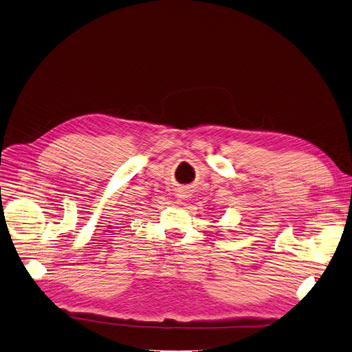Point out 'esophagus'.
Here are the masks:
<instances>
[{
    "instance_id": "esophagus-1",
    "label": "esophagus",
    "mask_w": 352,
    "mask_h": 352,
    "mask_svg": "<svg viewBox=\"0 0 352 352\" xmlns=\"http://www.w3.org/2000/svg\"><path fill=\"white\" fill-rule=\"evenodd\" d=\"M178 198H179V204H184L186 200L188 198V191L181 190V191L178 192Z\"/></svg>"
}]
</instances>
